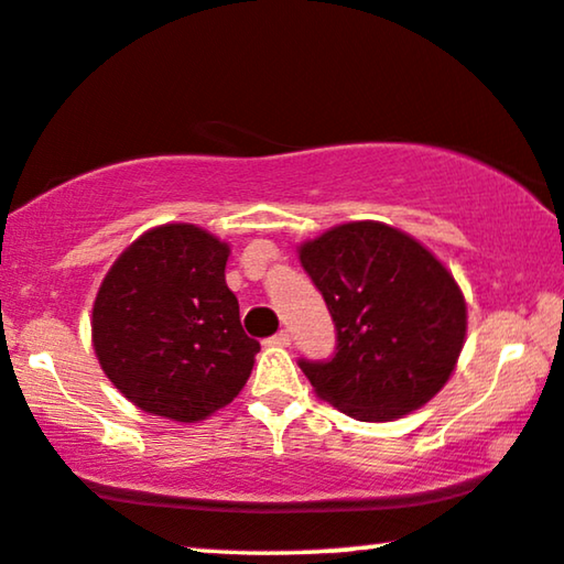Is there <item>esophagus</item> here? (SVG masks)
<instances>
[{
    "mask_svg": "<svg viewBox=\"0 0 564 564\" xmlns=\"http://www.w3.org/2000/svg\"><path fill=\"white\" fill-rule=\"evenodd\" d=\"M265 343L268 345H281V348H286V345H291V335L286 333V329H281V333H275L273 337H268Z\"/></svg>",
    "mask_w": 564,
    "mask_h": 564,
    "instance_id": "1",
    "label": "esophagus"
}]
</instances>
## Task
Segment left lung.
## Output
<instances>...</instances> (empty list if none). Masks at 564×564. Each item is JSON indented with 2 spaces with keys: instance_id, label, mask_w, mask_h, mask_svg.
<instances>
[{
  "instance_id": "1",
  "label": "left lung",
  "mask_w": 564,
  "mask_h": 564,
  "mask_svg": "<svg viewBox=\"0 0 564 564\" xmlns=\"http://www.w3.org/2000/svg\"><path fill=\"white\" fill-rule=\"evenodd\" d=\"M299 260L333 314V358H299L314 392L384 423L423 408L452 377L467 335L454 275L400 229L352 221L302 245Z\"/></svg>"
}]
</instances>
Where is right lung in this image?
Returning <instances> with one entry per match:
<instances>
[{
  "instance_id": "obj_1",
  "label": "right lung",
  "mask_w": 564,
  "mask_h": 564,
  "mask_svg": "<svg viewBox=\"0 0 564 564\" xmlns=\"http://www.w3.org/2000/svg\"><path fill=\"white\" fill-rule=\"evenodd\" d=\"M229 247L193 224L141 235L105 275L93 310L97 360L152 415L195 423L229 404L260 343L224 281Z\"/></svg>"
}]
</instances>
